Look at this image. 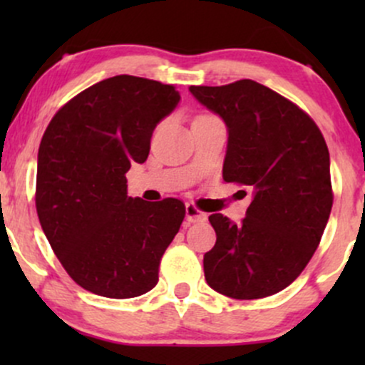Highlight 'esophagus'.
<instances>
[{
    "label": "esophagus",
    "mask_w": 365,
    "mask_h": 365,
    "mask_svg": "<svg viewBox=\"0 0 365 365\" xmlns=\"http://www.w3.org/2000/svg\"><path fill=\"white\" fill-rule=\"evenodd\" d=\"M185 220L188 223H197V221L206 220V215L202 211H199L194 204H187L185 206Z\"/></svg>",
    "instance_id": "1"
}]
</instances>
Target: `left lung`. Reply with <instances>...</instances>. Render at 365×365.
Returning <instances> with one entry per match:
<instances>
[{"label":"left lung","mask_w":365,"mask_h":365,"mask_svg":"<svg viewBox=\"0 0 365 365\" xmlns=\"http://www.w3.org/2000/svg\"><path fill=\"white\" fill-rule=\"evenodd\" d=\"M188 91L228 128L225 182L254 188L240 225L209 216L216 244L204 254L206 282L237 300L274 295L302 273L329 220L324 137L297 104L249 78Z\"/></svg>","instance_id":"left-lung-1"}]
</instances>
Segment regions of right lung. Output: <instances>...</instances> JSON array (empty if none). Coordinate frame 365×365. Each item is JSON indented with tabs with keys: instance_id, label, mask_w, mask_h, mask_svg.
I'll return each mask as SVG.
<instances>
[{
	"instance_id": "right-lung-1",
	"label": "right lung",
	"mask_w": 365,
	"mask_h": 365,
	"mask_svg": "<svg viewBox=\"0 0 365 365\" xmlns=\"http://www.w3.org/2000/svg\"><path fill=\"white\" fill-rule=\"evenodd\" d=\"M178 103L173 86L116 75L70 99L46 128L37 216L61 266L87 292L132 299L156 287L185 206L132 199L125 175L148 159L154 128Z\"/></svg>"
}]
</instances>
